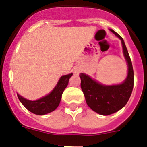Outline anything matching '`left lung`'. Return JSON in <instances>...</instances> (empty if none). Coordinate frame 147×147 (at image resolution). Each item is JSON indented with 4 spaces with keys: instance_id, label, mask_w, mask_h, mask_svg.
I'll return each mask as SVG.
<instances>
[{
    "instance_id": "obj_1",
    "label": "left lung",
    "mask_w": 147,
    "mask_h": 147,
    "mask_svg": "<svg viewBox=\"0 0 147 147\" xmlns=\"http://www.w3.org/2000/svg\"><path fill=\"white\" fill-rule=\"evenodd\" d=\"M110 31L121 40L123 51L128 65V74L124 82L121 85H101L85 74H80L81 88L85 95L86 102L93 111L103 115H110L117 112L127 103L134 85V72L129 53L124 40L113 30Z\"/></svg>"
}]
</instances>
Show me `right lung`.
<instances>
[{
    "mask_svg": "<svg viewBox=\"0 0 147 147\" xmlns=\"http://www.w3.org/2000/svg\"><path fill=\"white\" fill-rule=\"evenodd\" d=\"M73 74L64 75L59 79L57 85H56L54 89L46 96L42 97L37 101H29L20 96L18 94V97L20 102L30 112L33 113L36 115H45L52 112L59 106L62 94L64 90L68 84V81Z\"/></svg>",
    "mask_w": 147,
    "mask_h": 147,
    "instance_id": "add662e5",
    "label": "right lung"
}]
</instances>
